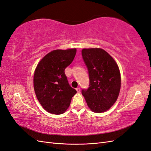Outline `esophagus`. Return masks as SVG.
Segmentation results:
<instances>
[{
	"label": "esophagus",
	"instance_id": "1",
	"mask_svg": "<svg viewBox=\"0 0 151 151\" xmlns=\"http://www.w3.org/2000/svg\"><path fill=\"white\" fill-rule=\"evenodd\" d=\"M76 90L77 92H80V87H77V88H76Z\"/></svg>",
	"mask_w": 151,
	"mask_h": 151
}]
</instances>
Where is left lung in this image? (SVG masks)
<instances>
[{
  "mask_svg": "<svg viewBox=\"0 0 151 151\" xmlns=\"http://www.w3.org/2000/svg\"><path fill=\"white\" fill-rule=\"evenodd\" d=\"M84 63L89 75V87L82 94L89 109L101 113L109 110L117 101L121 89V73L117 64L101 48L82 50Z\"/></svg>",
  "mask_w": 151,
  "mask_h": 151,
  "instance_id": "obj_1",
  "label": "left lung"
}]
</instances>
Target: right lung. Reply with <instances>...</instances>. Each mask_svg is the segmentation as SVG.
I'll return each mask as SVG.
<instances>
[{
	"instance_id": "1",
	"label": "right lung",
	"mask_w": 151,
	"mask_h": 151,
	"mask_svg": "<svg viewBox=\"0 0 151 151\" xmlns=\"http://www.w3.org/2000/svg\"><path fill=\"white\" fill-rule=\"evenodd\" d=\"M76 53V48L53 50L42 58L35 69L34 91L39 102L49 113H64L76 93L69 86L64 72Z\"/></svg>"
}]
</instances>
